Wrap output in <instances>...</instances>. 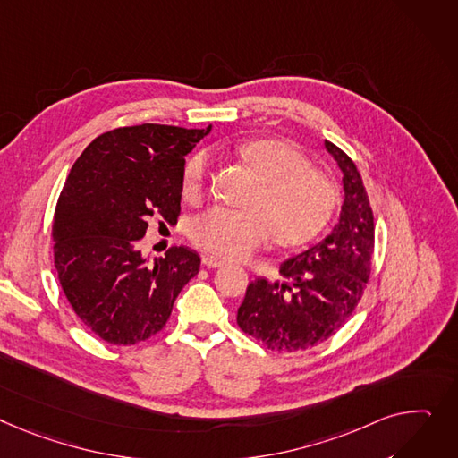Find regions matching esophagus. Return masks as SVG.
Returning <instances> with one entry per match:
<instances>
[{
    "instance_id": "esophagus-1",
    "label": "esophagus",
    "mask_w": 458,
    "mask_h": 458,
    "mask_svg": "<svg viewBox=\"0 0 458 458\" xmlns=\"http://www.w3.org/2000/svg\"><path fill=\"white\" fill-rule=\"evenodd\" d=\"M202 263H204V267H208V268H217V267H225V265H226V261L217 259V258H213V256H204V258H202Z\"/></svg>"
}]
</instances>
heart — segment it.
<instances>
[{"label": "heart", "mask_w": 458, "mask_h": 458, "mask_svg": "<svg viewBox=\"0 0 458 458\" xmlns=\"http://www.w3.org/2000/svg\"><path fill=\"white\" fill-rule=\"evenodd\" d=\"M239 155L259 180L247 209L211 208L191 225V239L202 250L225 259H242L272 235L280 245H298L329 221L337 191L306 157L278 140L239 147ZM209 157L197 152L184 167L182 191L191 202L206 190Z\"/></svg>", "instance_id": "b5f03b06"}]
</instances>
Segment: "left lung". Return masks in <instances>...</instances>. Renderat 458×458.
Here are the masks:
<instances>
[{"instance_id":"1","label":"left lung","mask_w":458,"mask_h":458,"mask_svg":"<svg viewBox=\"0 0 458 458\" xmlns=\"http://www.w3.org/2000/svg\"><path fill=\"white\" fill-rule=\"evenodd\" d=\"M343 171L344 200L329 235L280 265L287 282L254 280L237 310L239 327L268 350L301 352L327 341L352 317L370 278L374 213L344 150L324 141Z\"/></svg>"}]
</instances>
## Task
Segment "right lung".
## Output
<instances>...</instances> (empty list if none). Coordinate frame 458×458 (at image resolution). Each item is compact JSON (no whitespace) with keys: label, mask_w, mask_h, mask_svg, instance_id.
Here are the masks:
<instances>
[{"label":"right lung","mask_w":458,"mask_h":458,"mask_svg":"<svg viewBox=\"0 0 458 458\" xmlns=\"http://www.w3.org/2000/svg\"><path fill=\"white\" fill-rule=\"evenodd\" d=\"M209 131L114 129L82 150L66 178L53 219L55 267L77 317L110 344L131 346L158 333L200 268L186 247L148 265L138 241L150 219L176 225L184 157Z\"/></svg>","instance_id":"right-lung-1"}]
</instances>
